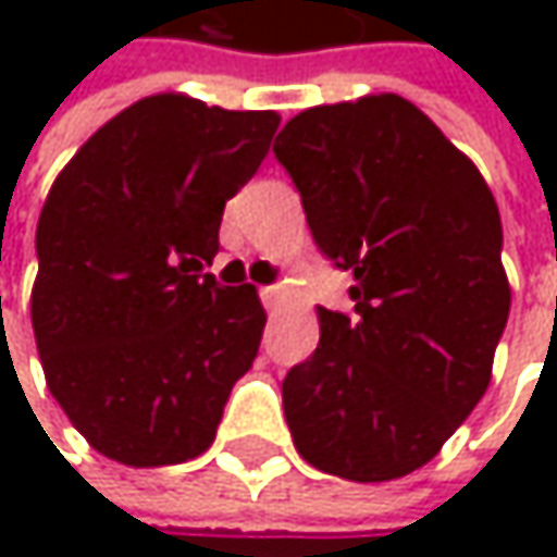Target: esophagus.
<instances>
[{"label": "esophagus", "instance_id": "esophagus-1", "mask_svg": "<svg viewBox=\"0 0 557 557\" xmlns=\"http://www.w3.org/2000/svg\"><path fill=\"white\" fill-rule=\"evenodd\" d=\"M280 296V286H261V299L268 302V306H274Z\"/></svg>", "mask_w": 557, "mask_h": 557}]
</instances>
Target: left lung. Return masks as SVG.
I'll return each mask as SVG.
<instances>
[{"mask_svg":"<svg viewBox=\"0 0 557 557\" xmlns=\"http://www.w3.org/2000/svg\"><path fill=\"white\" fill-rule=\"evenodd\" d=\"M355 312L319 306V348L283 381L296 451L381 484L432 461L491 384L509 315L497 199L396 92L312 106L274 145Z\"/></svg>","mask_w":557,"mask_h":557,"instance_id":"obj_1","label":"left lung"}]
</instances>
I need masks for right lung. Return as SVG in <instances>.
<instances>
[{"mask_svg": "<svg viewBox=\"0 0 557 557\" xmlns=\"http://www.w3.org/2000/svg\"><path fill=\"white\" fill-rule=\"evenodd\" d=\"M277 125L271 109L158 92L57 173L38 219L32 329L48 389L99 455L164 468L212 445L268 315L251 283L222 286L202 264Z\"/></svg>", "mask_w": 557, "mask_h": 557, "instance_id": "1", "label": "right lung"}]
</instances>
